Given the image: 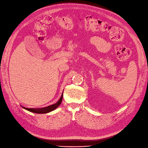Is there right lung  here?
Here are the masks:
<instances>
[{"mask_svg": "<svg viewBox=\"0 0 148 148\" xmlns=\"http://www.w3.org/2000/svg\"><path fill=\"white\" fill-rule=\"evenodd\" d=\"M62 97H63V95H62V96L60 97V99H59V101L55 104H53L51 106H49L47 107H45V108H24L26 110H27L30 112H34L36 114H45L51 112V111L53 110L56 108L58 106L61 104L62 101Z\"/></svg>", "mask_w": 148, "mask_h": 148, "instance_id": "add662e5", "label": "right lung"}]
</instances>
